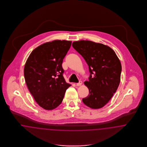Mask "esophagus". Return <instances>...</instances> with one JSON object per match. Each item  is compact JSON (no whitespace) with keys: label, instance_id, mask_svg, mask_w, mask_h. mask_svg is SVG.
<instances>
[{"label":"esophagus","instance_id":"obj_1","mask_svg":"<svg viewBox=\"0 0 147 147\" xmlns=\"http://www.w3.org/2000/svg\"><path fill=\"white\" fill-rule=\"evenodd\" d=\"M82 81H81V80H80L79 81V82H78V83H77L76 84V86H81V85H82Z\"/></svg>","mask_w":147,"mask_h":147}]
</instances>
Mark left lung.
<instances>
[{"mask_svg":"<svg viewBox=\"0 0 147 147\" xmlns=\"http://www.w3.org/2000/svg\"><path fill=\"white\" fill-rule=\"evenodd\" d=\"M72 46L89 67V81L84 82L89 95L82 101L91 108H101L111 100L120 84V61L111 47L102 44L80 40L73 42Z\"/></svg>","mask_w":147,"mask_h":147,"instance_id":"left-lung-1","label":"left lung"}]
</instances>
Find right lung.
Segmentation results:
<instances>
[{
    "mask_svg": "<svg viewBox=\"0 0 147 147\" xmlns=\"http://www.w3.org/2000/svg\"><path fill=\"white\" fill-rule=\"evenodd\" d=\"M66 40H54L34 49L24 67L28 89L36 103L46 110H52L62 102L66 89L71 85L65 80L63 59L71 46Z\"/></svg>",
    "mask_w": 147,
    "mask_h": 147,
    "instance_id": "add662e5",
    "label": "right lung"
}]
</instances>
